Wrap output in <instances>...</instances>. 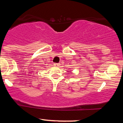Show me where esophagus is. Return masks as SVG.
<instances>
[{
	"mask_svg": "<svg viewBox=\"0 0 123 123\" xmlns=\"http://www.w3.org/2000/svg\"><path fill=\"white\" fill-rule=\"evenodd\" d=\"M54 66H59L60 65V63H54Z\"/></svg>",
	"mask_w": 123,
	"mask_h": 123,
	"instance_id": "esophagus-1",
	"label": "esophagus"
}]
</instances>
